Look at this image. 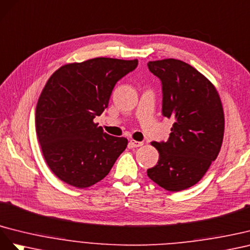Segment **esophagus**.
I'll return each mask as SVG.
<instances>
[{
	"label": "esophagus",
	"instance_id": "1",
	"mask_svg": "<svg viewBox=\"0 0 250 250\" xmlns=\"http://www.w3.org/2000/svg\"><path fill=\"white\" fill-rule=\"evenodd\" d=\"M130 144H131L132 146H134V147H139V146H144V142H142V141H136V140H133V139L130 141Z\"/></svg>",
	"mask_w": 250,
	"mask_h": 250
}]
</instances>
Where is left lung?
Instances as JSON below:
<instances>
[{
	"mask_svg": "<svg viewBox=\"0 0 250 250\" xmlns=\"http://www.w3.org/2000/svg\"><path fill=\"white\" fill-rule=\"evenodd\" d=\"M147 67L162 83L163 116L175 123L167 142H152L159 160L146 173L167 190L187 189L218 157L225 124L222 103L211 82L187 62L167 59Z\"/></svg>",
	"mask_w": 250,
	"mask_h": 250,
	"instance_id": "8db88e82",
	"label": "left lung"
}]
</instances>
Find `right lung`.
I'll return each mask as SVG.
<instances>
[{
  "instance_id": "right-lung-1",
  "label": "right lung",
  "mask_w": 250,
  "mask_h": 250,
  "mask_svg": "<svg viewBox=\"0 0 250 250\" xmlns=\"http://www.w3.org/2000/svg\"><path fill=\"white\" fill-rule=\"evenodd\" d=\"M137 60L96 58L71 62L50 76L35 110V129L49 168L65 183L85 188L109 174L126 146L94 123L116 83Z\"/></svg>"
}]
</instances>
